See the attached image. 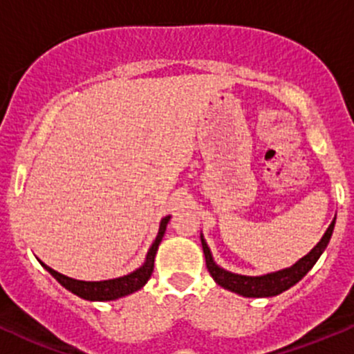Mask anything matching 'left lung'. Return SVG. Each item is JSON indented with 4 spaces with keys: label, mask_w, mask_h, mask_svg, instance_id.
Instances as JSON below:
<instances>
[{
    "label": "left lung",
    "mask_w": 354,
    "mask_h": 354,
    "mask_svg": "<svg viewBox=\"0 0 354 354\" xmlns=\"http://www.w3.org/2000/svg\"><path fill=\"white\" fill-rule=\"evenodd\" d=\"M334 225H336V216H334L333 223L329 225L326 233L322 235V239L317 242V245L313 247L307 256L298 259L293 266L290 268L281 269V271L268 272V274L262 276H245V274H236V272H230L227 269H223L221 266H218L214 262L213 254H211L209 247H207L204 235L201 233V245L204 259H206V268L209 271L211 278L218 283L225 290L233 291L236 295H242L247 298H268V297H276V295L283 293V291L290 290L291 286L297 285L305 274L313 268L319 257L322 256V252L326 250L327 243H329L330 236H333Z\"/></svg>",
    "instance_id": "left-lung-1"
}]
</instances>
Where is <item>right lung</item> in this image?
<instances>
[{"instance_id":"obj_1","label":"right lung","mask_w":354,"mask_h":354,"mask_svg":"<svg viewBox=\"0 0 354 354\" xmlns=\"http://www.w3.org/2000/svg\"><path fill=\"white\" fill-rule=\"evenodd\" d=\"M169 216H163L162 221H160L158 233H156V239L153 240L151 247L148 249L147 257H145V262L138 269H134L129 274L119 276V278L114 279H104V281H82V279L69 278V276L61 274V272L54 271L53 268H49L47 264H44L42 261H39L42 264V268L59 283L61 286L66 288L68 291L75 293L76 297L83 298V300L88 301H111L118 300V298L127 297V295L134 293V291L141 290L150 279L153 272V266H155V256L156 250H158L160 242H162L163 235H165L167 225L170 221Z\"/></svg>"}]
</instances>
